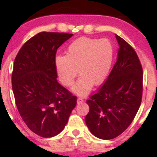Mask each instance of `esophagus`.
Listing matches in <instances>:
<instances>
[{
  "mask_svg": "<svg viewBox=\"0 0 157 157\" xmlns=\"http://www.w3.org/2000/svg\"><path fill=\"white\" fill-rule=\"evenodd\" d=\"M84 101V100L82 98V97H79L78 98H77V104H80V103H82V102Z\"/></svg>",
  "mask_w": 157,
  "mask_h": 157,
  "instance_id": "esophagus-1",
  "label": "esophagus"
}]
</instances>
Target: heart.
I'll return each mask as SVG.
<instances>
[{"label":"heart","mask_w":157,"mask_h":157,"mask_svg":"<svg viewBox=\"0 0 157 157\" xmlns=\"http://www.w3.org/2000/svg\"><path fill=\"white\" fill-rule=\"evenodd\" d=\"M114 48L108 39L80 37L70 44L66 56L55 57V66L59 80L64 86L73 84L77 75L80 77L72 87L78 95L87 94L94 84L99 86L105 81L112 66Z\"/></svg>","instance_id":"obj_1"}]
</instances>
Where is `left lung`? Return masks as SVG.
<instances>
[{
	"instance_id": "8db88e82",
	"label": "left lung",
	"mask_w": 157,
	"mask_h": 157,
	"mask_svg": "<svg viewBox=\"0 0 157 157\" xmlns=\"http://www.w3.org/2000/svg\"><path fill=\"white\" fill-rule=\"evenodd\" d=\"M115 37L120 46L116 63L101 89L86 101L89 106L86 125L102 140H111L124 132L142 101L143 72L138 56L125 40Z\"/></svg>"
}]
</instances>
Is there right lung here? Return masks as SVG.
Segmentation results:
<instances>
[{
  "label": "right lung",
  "instance_id": "obj_1",
  "mask_svg": "<svg viewBox=\"0 0 157 157\" xmlns=\"http://www.w3.org/2000/svg\"><path fill=\"white\" fill-rule=\"evenodd\" d=\"M72 34L40 32L21 47L15 59L12 91L20 115L42 137L59 134L77 104V97L57 82V48Z\"/></svg>",
  "mask_w": 157,
  "mask_h": 157
}]
</instances>
